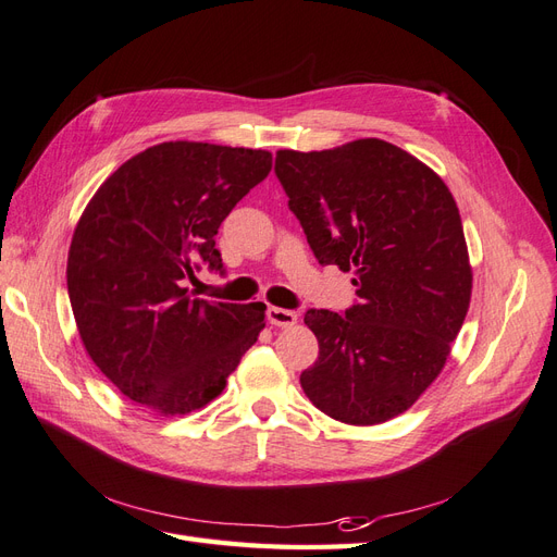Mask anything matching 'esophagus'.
<instances>
[{
  "label": "esophagus",
  "mask_w": 557,
  "mask_h": 557,
  "mask_svg": "<svg viewBox=\"0 0 557 557\" xmlns=\"http://www.w3.org/2000/svg\"><path fill=\"white\" fill-rule=\"evenodd\" d=\"M267 320L274 327H293L297 323V313L290 309H281V307H269L267 309Z\"/></svg>",
  "instance_id": "1"
}]
</instances>
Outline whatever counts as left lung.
<instances>
[{"instance_id":"1","label":"left lung","mask_w":557,"mask_h":557,"mask_svg":"<svg viewBox=\"0 0 557 557\" xmlns=\"http://www.w3.org/2000/svg\"><path fill=\"white\" fill-rule=\"evenodd\" d=\"M274 172L320 264L356 272V305L309 309L318 360L299 376L323 413L376 425L440 376L471 299L460 211L428 164L381 139L278 150Z\"/></svg>"}]
</instances>
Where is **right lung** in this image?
I'll use <instances>...</instances> for the list:
<instances>
[{
    "label": "right lung",
    "mask_w": 557,
    "mask_h": 557,
    "mask_svg": "<svg viewBox=\"0 0 557 557\" xmlns=\"http://www.w3.org/2000/svg\"><path fill=\"white\" fill-rule=\"evenodd\" d=\"M272 172V153L166 141L102 183L74 230L66 288L92 362L132 401L164 416L207 407L264 327V305L193 297L223 272L221 223Z\"/></svg>",
    "instance_id": "right-lung-1"
}]
</instances>
